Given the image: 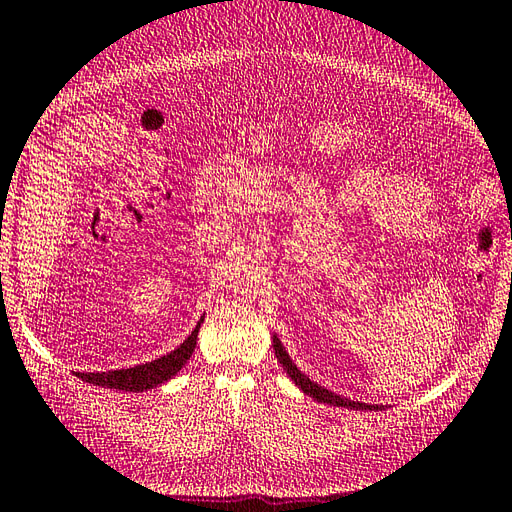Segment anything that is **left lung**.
<instances>
[{"label":"left lung","instance_id":"obj_1","mask_svg":"<svg viewBox=\"0 0 512 512\" xmlns=\"http://www.w3.org/2000/svg\"><path fill=\"white\" fill-rule=\"evenodd\" d=\"M273 350H276L278 363L284 367L286 373H289V378H291L306 395L313 397L315 402L330 404V406H341V408H354V410H382V408H384V406H378V404L352 402V400H347V397H341V395H336V393H332V391H328V389H323V386H319L317 382H313L308 376H304V373L299 371L297 365L291 360L289 352L284 350V345H282V341L278 339L276 334H273Z\"/></svg>","mask_w":512,"mask_h":512}]
</instances>
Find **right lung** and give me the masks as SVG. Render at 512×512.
Segmentation results:
<instances>
[{"label":"right lung","instance_id":"right-lung-1","mask_svg":"<svg viewBox=\"0 0 512 512\" xmlns=\"http://www.w3.org/2000/svg\"><path fill=\"white\" fill-rule=\"evenodd\" d=\"M202 323H204V317L197 321L195 330L186 336L184 343H180V347H176V350L169 352L167 356L152 360V363L136 365L130 369L78 373V378L95 386H104V389H117V391H128V393H141L147 389H154V386L171 380L186 363H189L195 352L197 332Z\"/></svg>","mask_w":512,"mask_h":512}]
</instances>
